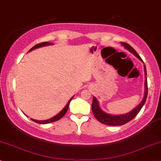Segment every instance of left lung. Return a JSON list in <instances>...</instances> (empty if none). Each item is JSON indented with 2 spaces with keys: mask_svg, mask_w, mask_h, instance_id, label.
Instances as JSON below:
<instances>
[{
  "mask_svg": "<svg viewBox=\"0 0 161 161\" xmlns=\"http://www.w3.org/2000/svg\"><path fill=\"white\" fill-rule=\"evenodd\" d=\"M123 46L125 47L126 49L134 53L136 57H138L140 60L142 61L141 57H140V55L136 53V51L134 50L133 47L130 46V45H128L126 42H121ZM143 62V61H142ZM144 69H145V75H146V81H145V95L144 98L142 99V101L140 104L138 105L136 108H135L130 112L126 114L119 115V116H114V115H110L108 114L104 113L102 110H101V108H99L98 102L97 101V99L95 98L94 96L92 97V113L94 114V116L97 119V120H98L99 122L103 123L104 125H112V126H116V125H122L126 124L127 122H130V120H132L135 117L136 115L138 114V113L140 112V110H141L142 106H143L145 103H146V98H147L148 96V84H147V75H146V65H144Z\"/></svg>",
  "mask_w": 161,
  "mask_h": 161,
  "instance_id": "obj_1",
  "label": "left lung"
}]
</instances>
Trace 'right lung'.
Instances as JSON below:
<instances>
[{"label": "right lung", "mask_w": 161, "mask_h": 161, "mask_svg": "<svg viewBox=\"0 0 161 161\" xmlns=\"http://www.w3.org/2000/svg\"><path fill=\"white\" fill-rule=\"evenodd\" d=\"M53 45V44H52V43H51V42H44L39 43V44L36 45L35 46H33L32 48H31L29 51H32V50H33V49H35V48H37V47H42V46H46V45ZM72 98H73V97L70 99V100L69 101V102L67 103V104L65 105V107L63 109L62 111H61L60 113H59V114H57V116H53V118L49 119H47V120H44V121L35 120V119H31L32 120V121H33V122H36V123H39V124H47V123L53 122H55V121H57V120L60 119L62 118V117L65 114V113L67 112V110H68L69 106V103H70V102H71V99H72Z\"/></svg>", "instance_id": "add662e5"}]
</instances>
